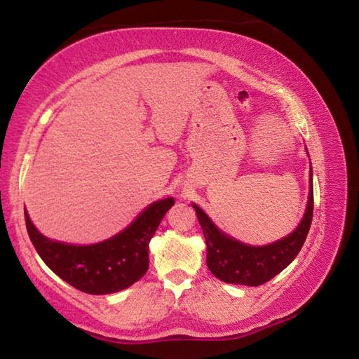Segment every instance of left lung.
<instances>
[{
  "label": "left lung",
  "instance_id": "8db88e82",
  "mask_svg": "<svg viewBox=\"0 0 359 359\" xmlns=\"http://www.w3.org/2000/svg\"><path fill=\"white\" fill-rule=\"evenodd\" d=\"M201 224L205 245H208V267L217 278L226 283L248 285L258 287L269 282L278 272H282L306 242L313 217V185L311 171V188H309V203L306 214L299 226L287 238L264 247H250L234 241L218 231L209 217L193 204Z\"/></svg>",
  "mask_w": 359,
  "mask_h": 359
}]
</instances>
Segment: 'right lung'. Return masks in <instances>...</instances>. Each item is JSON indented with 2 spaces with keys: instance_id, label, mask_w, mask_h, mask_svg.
I'll return each instance as SVG.
<instances>
[{
  "instance_id": "obj_1",
  "label": "right lung",
  "mask_w": 359,
  "mask_h": 359,
  "mask_svg": "<svg viewBox=\"0 0 359 359\" xmlns=\"http://www.w3.org/2000/svg\"><path fill=\"white\" fill-rule=\"evenodd\" d=\"M174 199L150 204L128 228L93 245H71L42 236L29 220V241L42 261L72 287L88 294L117 293L131 287L149 269V242Z\"/></svg>"
}]
</instances>
